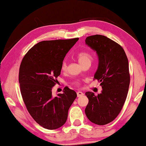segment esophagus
<instances>
[{
  "label": "esophagus",
  "mask_w": 146,
  "mask_h": 146,
  "mask_svg": "<svg viewBox=\"0 0 146 146\" xmlns=\"http://www.w3.org/2000/svg\"><path fill=\"white\" fill-rule=\"evenodd\" d=\"M83 95H84V93H83V92H80V91L77 92V96H78V97L82 96Z\"/></svg>",
  "instance_id": "34e87169"
}]
</instances>
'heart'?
I'll use <instances>...</instances> for the list:
<instances>
[{
  "label": "heart",
  "instance_id": "b5f03b06",
  "mask_svg": "<svg viewBox=\"0 0 146 146\" xmlns=\"http://www.w3.org/2000/svg\"><path fill=\"white\" fill-rule=\"evenodd\" d=\"M77 58L78 59L79 62L82 64L83 63L86 62L87 61H90L92 60V56L91 55V54H90L87 51H81L80 52L78 53L77 54ZM67 68V64H66V62L65 60L62 62V66H61V69L62 71H65ZM74 84L75 85H79L80 84V82L78 80H75L74 82Z\"/></svg>",
  "mask_w": 146,
  "mask_h": 146
}]
</instances>
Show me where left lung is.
I'll return each mask as SVG.
<instances>
[{"instance_id": "8db88e82", "label": "left lung", "mask_w": 146, "mask_h": 146, "mask_svg": "<svg viewBox=\"0 0 146 146\" xmlns=\"http://www.w3.org/2000/svg\"><path fill=\"white\" fill-rule=\"evenodd\" d=\"M85 42L98 56L94 79L102 88L97 96L86 92L89 102L85 113L92 123L106 125L118 115L126 99L130 82L128 60L123 48L105 36H90Z\"/></svg>"}]
</instances>
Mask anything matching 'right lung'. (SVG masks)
Segmentation results:
<instances>
[{
    "label": "right lung",
    "instance_id": "1",
    "mask_svg": "<svg viewBox=\"0 0 146 146\" xmlns=\"http://www.w3.org/2000/svg\"><path fill=\"white\" fill-rule=\"evenodd\" d=\"M78 39L40 42L21 62L19 81L23 101L33 118L46 129H56L64 124L77 97L76 92L67 86L63 94L53 97L52 89L60 74L66 54Z\"/></svg>",
    "mask_w": 146,
    "mask_h": 146
}]
</instances>
